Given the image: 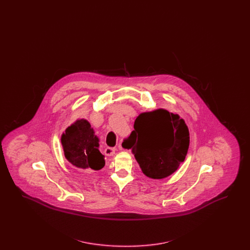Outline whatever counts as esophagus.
I'll list each match as a JSON object with an SVG mask.
<instances>
[{"label": "esophagus", "instance_id": "1", "mask_svg": "<svg viewBox=\"0 0 250 250\" xmlns=\"http://www.w3.org/2000/svg\"><path fill=\"white\" fill-rule=\"evenodd\" d=\"M115 152H116V148H112V147H106L105 150H104L105 155H107V156L114 155Z\"/></svg>", "mask_w": 250, "mask_h": 250}]
</instances>
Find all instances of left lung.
Here are the masks:
<instances>
[{
  "label": "left lung",
  "instance_id": "left-lung-1",
  "mask_svg": "<svg viewBox=\"0 0 250 250\" xmlns=\"http://www.w3.org/2000/svg\"><path fill=\"white\" fill-rule=\"evenodd\" d=\"M189 147V130L179 114L164 108L140 113L129 137V149L143 174L164 179L185 161Z\"/></svg>",
  "mask_w": 250,
  "mask_h": 250
}]
</instances>
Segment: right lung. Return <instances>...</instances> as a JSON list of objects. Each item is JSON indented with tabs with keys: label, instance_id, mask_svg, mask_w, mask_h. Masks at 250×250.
<instances>
[{
	"label": "right lung",
	"instance_id": "obj_1",
	"mask_svg": "<svg viewBox=\"0 0 250 250\" xmlns=\"http://www.w3.org/2000/svg\"><path fill=\"white\" fill-rule=\"evenodd\" d=\"M64 157L81 169L99 170L105 166V156L99 151V138L86 119H77L62 134Z\"/></svg>",
	"mask_w": 250,
	"mask_h": 250
}]
</instances>
